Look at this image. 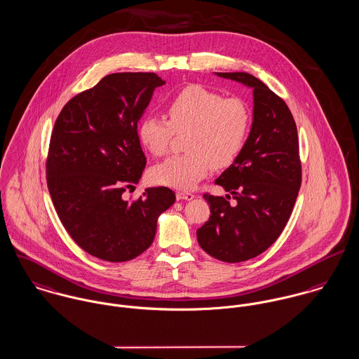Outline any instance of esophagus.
Here are the masks:
<instances>
[{
  "mask_svg": "<svg viewBox=\"0 0 359 359\" xmlns=\"http://www.w3.org/2000/svg\"><path fill=\"white\" fill-rule=\"evenodd\" d=\"M194 195L193 193H189V191H177L176 193V198L177 199H186V201H191L193 199Z\"/></svg>",
  "mask_w": 359,
  "mask_h": 359,
  "instance_id": "obj_1",
  "label": "esophagus"
}]
</instances>
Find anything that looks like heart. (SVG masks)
Instances as JSON below:
<instances>
[{
	"label": "heart",
	"mask_w": 359,
	"mask_h": 359,
	"mask_svg": "<svg viewBox=\"0 0 359 359\" xmlns=\"http://www.w3.org/2000/svg\"><path fill=\"white\" fill-rule=\"evenodd\" d=\"M168 121L144 116L138 138L156 157L169 151L173 134H184L187 153L168 158L151 170L156 183L179 190L193 189L212 166L233 164L242 154L252 124V111L243 98L228 97L191 84L182 88L166 105Z\"/></svg>",
	"instance_id": "1"
}]
</instances>
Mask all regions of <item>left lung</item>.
<instances>
[{"instance_id":"obj_1","label":"left lung","mask_w":359,"mask_h":359,"mask_svg":"<svg viewBox=\"0 0 359 359\" xmlns=\"http://www.w3.org/2000/svg\"><path fill=\"white\" fill-rule=\"evenodd\" d=\"M252 88L248 143L216 180L226 195L203 194L210 217L198 231L202 250L222 262H242L271 248L290 219L302 183L297 124L287 104L248 72H217Z\"/></svg>"}]
</instances>
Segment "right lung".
<instances>
[{
  "mask_svg": "<svg viewBox=\"0 0 359 359\" xmlns=\"http://www.w3.org/2000/svg\"><path fill=\"white\" fill-rule=\"evenodd\" d=\"M165 82L153 72H118L69 100L60 111L46 158L55 212L78 246L109 262L130 261L154 241L157 219L176 199L153 187L135 201L146 166L138 121L153 91Z\"/></svg>",
  "mask_w": 359,
  "mask_h": 359,
  "instance_id": "right-lung-1",
  "label": "right lung"
}]
</instances>
